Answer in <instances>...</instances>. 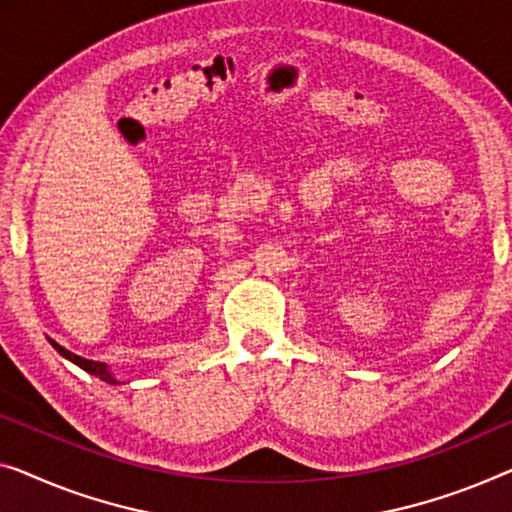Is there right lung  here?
I'll list each match as a JSON object with an SVG mask.
<instances>
[{"mask_svg": "<svg viewBox=\"0 0 512 512\" xmlns=\"http://www.w3.org/2000/svg\"><path fill=\"white\" fill-rule=\"evenodd\" d=\"M50 340V338H48ZM50 345L57 349V352L64 356V358H68V361L71 363H75L78 365V368H82L85 372H89V375H94V377H98V379H103V381H108V384H119V379L112 375L110 372V368L105 363H101V361H89V358H82V356H78V354H73V352H68L66 347H61V345H57L55 340H50Z\"/></svg>", "mask_w": 512, "mask_h": 512, "instance_id": "add662e5", "label": "right lung"}]
</instances>
